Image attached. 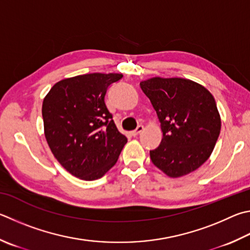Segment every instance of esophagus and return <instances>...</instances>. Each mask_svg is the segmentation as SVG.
<instances>
[{"label":"esophagus","mask_w":250,"mask_h":250,"mask_svg":"<svg viewBox=\"0 0 250 250\" xmlns=\"http://www.w3.org/2000/svg\"><path fill=\"white\" fill-rule=\"evenodd\" d=\"M143 130H144V126L143 125H139L137 129L133 130V131H131V134H132L133 137H137V135H139L141 132H142Z\"/></svg>","instance_id":"esophagus-1"}]
</instances>
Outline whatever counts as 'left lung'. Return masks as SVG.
I'll use <instances>...</instances> for the list:
<instances>
[{
  "label": "left lung",
  "instance_id": "obj_1",
  "mask_svg": "<svg viewBox=\"0 0 250 250\" xmlns=\"http://www.w3.org/2000/svg\"><path fill=\"white\" fill-rule=\"evenodd\" d=\"M158 120L163 139L149 151L153 164L171 178L198 169L215 146L221 117L204 86L181 78H152L140 83Z\"/></svg>",
  "mask_w": 250,
  "mask_h": 250
}]
</instances>
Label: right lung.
<instances>
[{"instance_id": "add662e5", "label": "right lung", "mask_w": 250, "mask_h": 250, "mask_svg": "<svg viewBox=\"0 0 250 250\" xmlns=\"http://www.w3.org/2000/svg\"><path fill=\"white\" fill-rule=\"evenodd\" d=\"M119 73H90L54 84L42 103L44 137L54 157L83 180L103 177L116 164L126 143L107 109L108 86Z\"/></svg>"}]
</instances>
